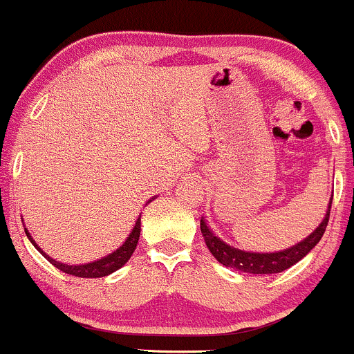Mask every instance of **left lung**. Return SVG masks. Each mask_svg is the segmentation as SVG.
Instances as JSON below:
<instances>
[{
    "instance_id": "1",
    "label": "left lung",
    "mask_w": 354,
    "mask_h": 354,
    "mask_svg": "<svg viewBox=\"0 0 354 354\" xmlns=\"http://www.w3.org/2000/svg\"><path fill=\"white\" fill-rule=\"evenodd\" d=\"M330 204H333V196H330L328 211H326L322 223L319 224L306 239L299 241L297 245L290 246V248L282 250V252L252 253L233 248V246H230L227 243H224L223 239L216 236V234L209 230V226L204 219H201V233H203L209 252H211L212 257H214L219 263L224 265V267H230L246 273H279L290 268L292 265H295L297 261L302 260V258L321 241L329 221Z\"/></svg>"
}]
</instances>
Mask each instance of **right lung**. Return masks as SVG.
<instances>
[{
    "label": "right lung",
    "mask_w": 354,
    "mask_h": 354,
    "mask_svg": "<svg viewBox=\"0 0 354 354\" xmlns=\"http://www.w3.org/2000/svg\"><path fill=\"white\" fill-rule=\"evenodd\" d=\"M148 203H150V201H148ZM140 218H142V214H140ZM140 218L136 219L135 226H133L131 233L128 234L127 241H124L123 245H121L120 248L116 250V252L109 253L108 257H102V258H100V260L91 261V263H84V265L60 263V261H57V260H54V258L48 257V254L45 253L39 245H37L35 239L30 236V233H28V230H26V227H25V233H26V236H28L30 241H32V245L35 246V248L39 250V252L44 254V257L47 258V260L50 261V263L54 265L55 268L62 270V272L69 273V275L82 277V279H100V277H106V275H109V273L120 270L131 258V254H133V252H135L136 245H138L140 230H142V227H140V224H142Z\"/></svg>",
    "instance_id": "obj_1"
}]
</instances>
